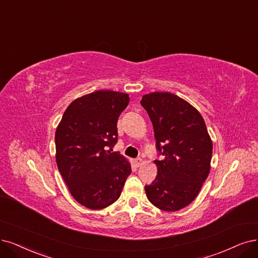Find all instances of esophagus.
I'll return each mask as SVG.
<instances>
[{
    "label": "esophagus",
    "instance_id": "esophagus-1",
    "mask_svg": "<svg viewBox=\"0 0 258 258\" xmlns=\"http://www.w3.org/2000/svg\"><path fill=\"white\" fill-rule=\"evenodd\" d=\"M142 164H144V160H142L141 158H136V159H135V165H136V167H140Z\"/></svg>",
    "mask_w": 258,
    "mask_h": 258
}]
</instances>
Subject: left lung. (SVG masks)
I'll list each match as a JSON object with an SVG mask.
<instances>
[{"instance_id": "obj_1", "label": "left lung", "mask_w": 258, "mask_h": 258, "mask_svg": "<svg viewBox=\"0 0 258 258\" xmlns=\"http://www.w3.org/2000/svg\"><path fill=\"white\" fill-rule=\"evenodd\" d=\"M141 105L153 124L156 178L146 186L149 201L161 211L176 212L199 195L211 170L213 141L203 117L192 105L170 92H152Z\"/></svg>"}]
</instances>
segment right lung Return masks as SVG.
<instances>
[{
	"mask_svg": "<svg viewBox=\"0 0 258 258\" xmlns=\"http://www.w3.org/2000/svg\"><path fill=\"white\" fill-rule=\"evenodd\" d=\"M127 93L98 90L74 100L56 128V163L72 197L89 209H103L119 199L132 172L119 152L117 122Z\"/></svg>",
	"mask_w": 258,
	"mask_h": 258,
	"instance_id": "obj_1",
	"label": "right lung"
}]
</instances>
